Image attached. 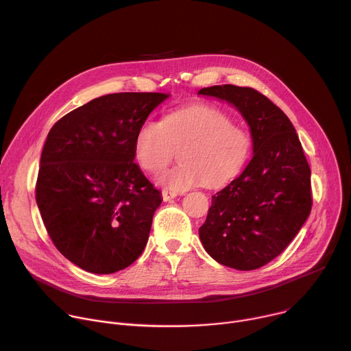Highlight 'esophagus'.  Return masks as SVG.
Returning <instances> with one entry per match:
<instances>
[{
	"label": "esophagus",
	"instance_id": "34e87169",
	"mask_svg": "<svg viewBox=\"0 0 351 351\" xmlns=\"http://www.w3.org/2000/svg\"><path fill=\"white\" fill-rule=\"evenodd\" d=\"M178 194L175 191H171V190H162V199L164 202H171V199H173Z\"/></svg>",
	"mask_w": 351,
	"mask_h": 351
}]
</instances>
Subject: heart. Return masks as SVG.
<instances>
[{"mask_svg":"<svg viewBox=\"0 0 351 351\" xmlns=\"http://www.w3.org/2000/svg\"><path fill=\"white\" fill-rule=\"evenodd\" d=\"M179 153L180 164L160 176L171 190L199 184L219 187L234 178L250 153V137L222 111L191 106L168 114L162 122H144L134 140V158L141 169L157 175Z\"/></svg>","mask_w":351,"mask_h":351,"instance_id":"b5f03b06","label":"heart"}]
</instances>
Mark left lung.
<instances>
[{"instance_id":"1","label":"left lung","mask_w":351,"mask_h":351,"mask_svg":"<svg viewBox=\"0 0 351 351\" xmlns=\"http://www.w3.org/2000/svg\"><path fill=\"white\" fill-rule=\"evenodd\" d=\"M198 94L236 107L250 126L254 153L243 173L213 195L199 240L222 265L261 268L283 252L311 213V169L302 143L285 112L252 87L211 86Z\"/></svg>"}]
</instances>
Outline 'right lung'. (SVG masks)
<instances>
[{
    "label": "right lung",
    "mask_w": 351,
    "mask_h": 351,
    "mask_svg": "<svg viewBox=\"0 0 351 351\" xmlns=\"http://www.w3.org/2000/svg\"><path fill=\"white\" fill-rule=\"evenodd\" d=\"M168 94L115 93L62 117L40 160L36 202L58 252L91 274L133 264L162 203L134 164L140 126Z\"/></svg>",
    "instance_id": "obj_1"
}]
</instances>
